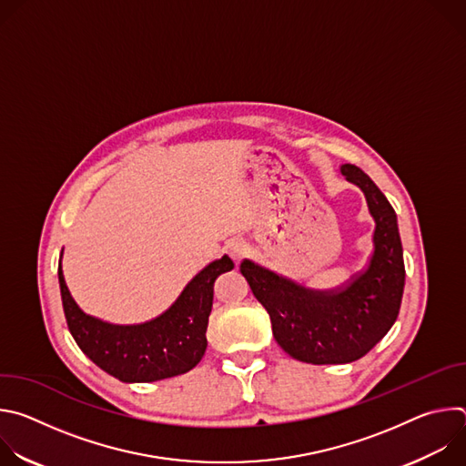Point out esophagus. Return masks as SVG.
I'll return each mask as SVG.
<instances>
[{
    "instance_id": "obj_1",
    "label": "esophagus",
    "mask_w": 466,
    "mask_h": 466,
    "mask_svg": "<svg viewBox=\"0 0 466 466\" xmlns=\"http://www.w3.org/2000/svg\"><path fill=\"white\" fill-rule=\"evenodd\" d=\"M227 248H228V254H230V258L234 261H241V258L247 254V245L243 241H239V239L230 241Z\"/></svg>"
}]
</instances>
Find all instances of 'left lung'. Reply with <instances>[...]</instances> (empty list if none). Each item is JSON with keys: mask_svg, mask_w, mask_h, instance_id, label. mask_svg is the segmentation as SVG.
I'll use <instances>...</instances> for the list:
<instances>
[{"mask_svg": "<svg viewBox=\"0 0 466 466\" xmlns=\"http://www.w3.org/2000/svg\"><path fill=\"white\" fill-rule=\"evenodd\" d=\"M341 173L365 193L376 221L374 252L365 271L347 286L315 291L263 269L239 265L254 297L268 309L277 343L311 365H339L363 358L394 324L402 304L406 268L396 214L367 173L343 164Z\"/></svg>", "mask_w": 466, "mask_h": 466, "instance_id": "obj_1", "label": "left lung"}]
</instances>
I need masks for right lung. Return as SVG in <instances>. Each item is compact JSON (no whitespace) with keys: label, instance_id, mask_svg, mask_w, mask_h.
<instances>
[{"label":"right lung","instance_id":"obj_1","mask_svg":"<svg viewBox=\"0 0 466 466\" xmlns=\"http://www.w3.org/2000/svg\"><path fill=\"white\" fill-rule=\"evenodd\" d=\"M230 269H234V261L223 256L195 275L160 317L137 326H116L86 315L77 306L58 261L66 322L79 349L99 369L121 381L140 383L178 376L191 370L205 356L214 282Z\"/></svg>","mask_w":466,"mask_h":466}]
</instances>
